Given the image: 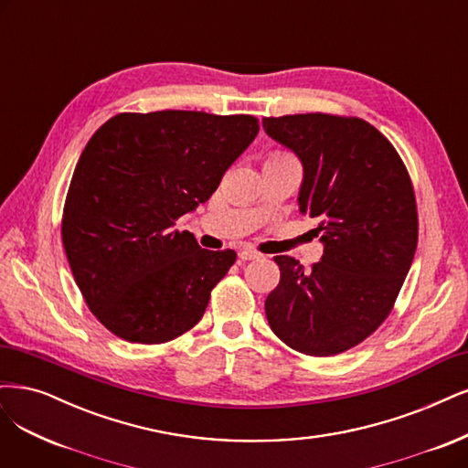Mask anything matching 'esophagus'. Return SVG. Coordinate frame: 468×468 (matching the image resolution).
<instances>
[{"mask_svg": "<svg viewBox=\"0 0 468 468\" xmlns=\"http://www.w3.org/2000/svg\"><path fill=\"white\" fill-rule=\"evenodd\" d=\"M239 260H244V261H251V260H260L261 257V253H257V251H253V250H239Z\"/></svg>", "mask_w": 468, "mask_h": 468, "instance_id": "obj_1", "label": "esophagus"}]
</instances>
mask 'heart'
<instances>
[{
    "label": "heart",
    "mask_w": 468,
    "mask_h": 468,
    "mask_svg": "<svg viewBox=\"0 0 468 468\" xmlns=\"http://www.w3.org/2000/svg\"><path fill=\"white\" fill-rule=\"evenodd\" d=\"M267 158H277V160H282V158H292V156H288L286 153H281V151H272Z\"/></svg>",
    "instance_id": "b5f03b06"
}]
</instances>
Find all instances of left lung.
<instances>
[{"label": "left lung", "instance_id": "obj_1", "mask_svg": "<svg viewBox=\"0 0 468 468\" xmlns=\"http://www.w3.org/2000/svg\"><path fill=\"white\" fill-rule=\"evenodd\" d=\"M269 137L302 160L300 213L315 218L324 257L305 271L277 255L265 300L281 341L308 356L360 345L391 314L418 244L409 170L389 139L360 118L312 112L263 118Z\"/></svg>", "mask_w": 468, "mask_h": 468}]
</instances>
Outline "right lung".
<instances>
[{"label": "right lung", "instance_id": "right-lung-1", "mask_svg": "<svg viewBox=\"0 0 468 468\" xmlns=\"http://www.w3.org/2000/svg\"><path fill=\"white\" fill-rule=\"evenodd\" d=\"M260 132L207 112H123L80 153L61 217L73 279L94 317L127 343L160 345L203 317L236 251H208L176 220L205 203Z\"/></svg>", "mask_w": 468, "mask_h": 468}]
</instances>
